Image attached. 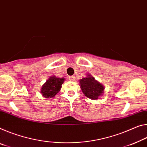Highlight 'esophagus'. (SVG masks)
Masks as SVG:
<instances>
[{
	"instance_id": "obj_1",
	"label": "esophagus",
	"mask_w": 147,
	"mask_h": 147,
	"mask_svg": "<svg viewBox=\"0 0 147 147\" xmlns=\"http://www.w3.org/2000/svg\"><path fill=\"white\" fill-rule=\"evenodd\" d=\"M69 80H71V81H74V80H75V76H71L69 77Z\"/></svg>"
}]
</instances>
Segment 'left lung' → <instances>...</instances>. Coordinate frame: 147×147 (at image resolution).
<instances>
[{"label":"left lung","mask_w":147,"mask_h":147,"mask_svg":"<svg viewBox=\"0 0 147 147\" xmlns=\"http://www.w3.org/2000/svg\"><path fill=\"white\" fill-rule=\"evenodd\" d=\"M80 86L86 97L92 99H97L103 94L104 86L90 74H87V77L83 78L79 80Z\"/></svg>","instance_id":"8db88e82"}]
</instances>
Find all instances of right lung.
Returning <instances> with one entry per match:
<instances>
[{"instance_id": "1", "label": "right lung", "mask_w": 147, "mask_h": 147, "mask_svg": "<svg viewBox=\"0 0 147 147\" xmlns=\"http://www.w3.org/2000/svg\"><path fill=\"white\" fill-rule=\"evenodd\" d=\"M64 81V78H60L54 76H51L42 86V94L46 99L53 98L61 90V85Z\"/></svg>"}]
</instances>
